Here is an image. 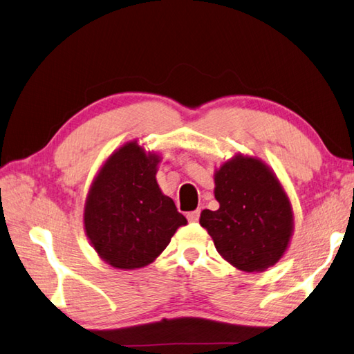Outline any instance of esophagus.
I'll return each mask as SVG.
<instances>
[{"instance_id": "obj_1", "label": "esophagus", "mask_w": 354, "mask_h": 354, "mask_svg": "<svg viewBox=\"0 0 354 354\" xmlns=\"http://www.w3.org/2000/svg\"><path fill=\"white\" fill-rule=\"evenodd\" d=\"M199 214H201V210H193L190 213H187V219H189V223H198L199 221Z\"/></svg>"}]
</instances>
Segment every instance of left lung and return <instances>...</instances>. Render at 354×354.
I'll list each match as a JSON object with an SVG mask.
<instances>
[{
    "label": "left lung",
    "instance_id": "1",
    "mask_svg": "<svg viewBox=\"0 0 354 354\" xmlns=\"http://www.w3.org/2000/svg\"><path fill=\"white\" fill-rule=\"evenodd\" d=\"M218 210H204L218 253L242 272H264L287 250L293 232L292 205L272 171L259 159L236 156L214 173Z\"/></svg>",
    "mask_w": 354,
    "mask_h": 354
}]
</instances>
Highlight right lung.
Masks as SVG:
<instances>
[{
    "instance_id": "obj_1",
    "label": "right lung",
    "mask_w": 354,
    "mask_h": 354,
    "mask_svg": "<svg viewBox=\"0 0 354 354\" xmlns=\"http://www.w3.org/2000/svg\"><path fill=\"white\" fill-rule=\"evenodd\" d=\"M156 155L136 142L116 150L90 187L86 233L101 258L115 268L149 266L187 219L156 183Z\"/></svg>"
}]
</instances>
